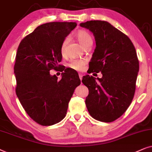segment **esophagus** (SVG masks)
I'll use <instances>...</instances> for the list:
<instances>
[{
  "mask_svg": "<svg viewBox=\"0 0 152 152\" xmlns=\"http://www.w3.org/2000/svg\"><path fill=\"white\" fill-rule=\"evenodd\" d=\"M78 76H79L80 79L82 80V78H83V74H82V73H80V72L78 73Z\"/></svg>",
  "mask_w": 152,
  "mask_h": 152,
  "instance_id": "esophagus-1",
  "label": "esophagus"
}]
</instances>
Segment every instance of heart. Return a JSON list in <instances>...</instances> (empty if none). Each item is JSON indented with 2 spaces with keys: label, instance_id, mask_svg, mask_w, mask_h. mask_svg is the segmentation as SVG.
<instances>
[{
  "label": "heart",
  "instance_id": "heart-1",
  "mask_svg": "<svg viewBox=\"0 0 152 152\" xmlns=\"http://www.w3.org/2000/svg\"><path fill=\"white\" fill-rule=\"evenodd\" d=\"M76 37L80 45L83 48H86V46L90 45L92 46V38L90 34L86 30H78L76 33ZM66 44H67V39H65L62 42L61 47H60V53H61L62 55H64V53H65ZM85 64H86V61L84 60H74L70 62L69 66L75 70H81L83 68Z\"/></svg>",
  "mask_w": 152,
  "mask_h": 152
}]
</instances>
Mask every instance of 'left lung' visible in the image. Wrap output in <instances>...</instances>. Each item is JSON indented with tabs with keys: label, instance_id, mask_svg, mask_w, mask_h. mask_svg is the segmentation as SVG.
Wrapping results in <instances>:
<instances>
[{
	"label": "left lung",
	"instance_id": "obj_1",
	"mask_svg": "<svg viewBox=\"0 0 152 152\" xmlns=\"http://www.w3.org/2000/svg\"><path fill=\"white\" fill-rule=\"evenodd\" d=\"M94 35L96 48L89 63L92 72L102 78L86 75L82 82L88 88L86 104L95 120L111 122L122 116L134 96L139 61L131 39L108 21L80 23Z\"/></svg>",
	"mask_w": 152,
	"mask_h": 152
}]
</instances>
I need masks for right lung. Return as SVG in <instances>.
<instances>
[{"label": "right lung", "mask_w": 152, "mask_h": 152, "mask_svg": "<svg viewBox=\"0 0 152 152\" xmlns=\"http://www.w3.org/2000/svg\"><path fill=\"white\" fill-rule=\"evenodd\" d=\"M77 24L50 22L40 25L20 42L15 64L16 93L22 106L42 126L60 122L66 114L75 89L80 84L78 73L64 70L61 80L50 74L62 60L60 47Z\"/></svg>", "instance_id": "add662e5"}]
</instances>
